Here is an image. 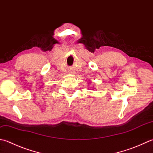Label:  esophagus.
I'll list each match as a JSON object with an SVG mask.
<instances>
[{
	"label": "esophagus",
	"instance_id": "obj_1",
	"mask_svg": "<svg viewBox=\"0 0 153 153\" xmlns=\"http://www.w3.org/2000/svg\"><path fill=\"white\" fill-rule=\"evenodd\" d=\"M68 72H69V73H70V74H73V73H74L72 70H69V71H68Z\"/></svg>",
	"mask_w": 153,
	"mask_h": 153
}]
</instances>
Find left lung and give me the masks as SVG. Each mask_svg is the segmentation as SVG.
Segmentation results:
<instances>
[{
    "instance_id": "8db88e82",
    "label": "left lung",
    "mask_w": 153,
    "mask_h": 153,
    "mask_svg": "<svg viewBox=\"0 0 153 153\" xmlns=\"http://www.w3.org/2000/svg\"><path fill=\"white\" fill-rule=\"evenodd\" d=\"M92 90H93V89H92Z\"/></svg>"
}]
</instances>
